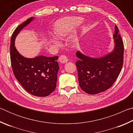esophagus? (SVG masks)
I'll list each match as a JSON object with an SVG mask.
<instances>
[{"label":"esophagus","instance_id":"obj_1","mask_svg":"<svg viewBox=\"0 0 133 133\" xmlns=\"http://www.w3.org/2000/svg\"><path fill=\"white\" fill-rule=\"evenodd\" d=\"M58 61L61 63H66L68 62V58H67L66 56L62 55L58 58Z\"/></svg>","mask_w":133,"mask_h":133}]
</instances>
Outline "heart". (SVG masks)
I'll return each instance as SVG.
<instances>
[{"mask_svg":"<svg viewBox=\"0 0 133 133\" xmlns=\"http://www.w3.org/2000/svg\"><path fill=\"white\" fill-rule=\"evenodd\" d=\"M83 21V18L80 17L65 18L60 20L57 22L55 26V29L56 35L59 37L67 36L74 29L80 25ZM50 39L53 43L56 44H59V40L56 36L50 35Z\"/></svg>","mask_w":133,"mask_h":133,"instance_id":"obj_1","label":"heart"}]
</instances>
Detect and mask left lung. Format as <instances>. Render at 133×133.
Instances as JSON below:
<instances>
[{"mask_svg":"<svg viewBox=\"0 0 133 133\" xmlns=\"http://www.w3.org/2000/svg\"><path fill=\"white\" fill-rule=\"evenodd\" d=\"M114 48L100 57H92L77 51L79 58L76 65L79 85L89 94H96L111 87L120 74L123 64L124 45L119 30L115 26L113 35Z\"/></svg>","mask_w":133,"mask_h":133,"instance_id":"1","label":"left lung"}]
</instances>
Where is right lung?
<instances>
[{
    "label": "right lung",
    "instance_id": "right-lung-1",
    "mask_svg": "<svg viewBox=\"0 0 133 133\" xmlns=\"http://www.w3.org/2000/svg\"><path fill=\"white\" fill-rule=\"evenodd\" d=\"M35 19L34 17L29 18L13 32L10 47L11 65L16 78L28 93L37 97H46L56 89L59 70L58 56L40 55L27 58L20 54L15 46L18 34Z\"/></svg>",
    "mask_w": 133,
    "mask_h": 133
}]
</instances>
